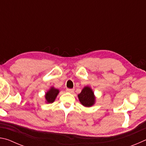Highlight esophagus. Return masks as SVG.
I'll use <instances>...</instances> for the list:
<instances>
[{
	"label": "esophagus",
	"instance_id": "1",
	"mask_svg": "<svg viewBox=\"0 0 146 146\" xmlns=\"http://www.w3.org/2000/svg\"><path fill=\"white\" fill-rule=\"evenodd\" d=\"M66 91H67V92H68V93H73L74 90H73V89H67V90H66Z\"/></svg>",
	"mask_w": 146,
	"mask_h": 146
}]
</instances>
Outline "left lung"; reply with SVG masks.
Masks as SVG:
<instances>
[{
    "instance_id": "1",
    "label": "left lung",
    "mask_w": 146,
    "mask_h": 146,
    "mask_svg": "<svg viewBox=\"0 0 146 146\" xmlns=\"http://www.w3.org/2000/svg\"><path fill=\"white\" fill-rule=\"evenodd\" d=\"M79 101L85 107H91L95 103V96L91 88L86 86L78 95Z\"/></svg>"
}]
</instances>
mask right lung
<instances>
[{
  "label": "right lung",
  "instance_id": "add662e5",
  "mask_svg": "<svg viewBox=\"0 0 146 146\" xmlns=\"http://www.w3.org/2000/svg\"><path fill=\"white\" fill-rule=\"evenodd\" d=\"M58 93V90L55 89L54 87H51L48 91H47L45 95L46 103H53L54 101H55L56 97H57Z\"/></svg>",
  "mask_w": 146,
  "mask_h": 146
}]
</instances>
